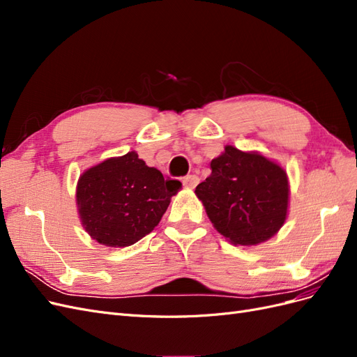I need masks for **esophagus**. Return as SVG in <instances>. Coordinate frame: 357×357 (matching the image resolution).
Segmentation results:
<instances>
[{"instance_id":"34e87169","label":"esophagus","mask_w":357,"mask_h":357,"mask_svg":"<svg viewBox=\"0 0 357 357\" xmlns=\"http://www.w3.org/2000/svg\"><path fill=\"white\" fill-rule=\"evenodd\" d=\"M198 181H199L198 176L189 174V176H186L185 178H183V185H185V186L189 188V189H193V188H195V186L198 185Z\"/></svg>"}]
</instances>
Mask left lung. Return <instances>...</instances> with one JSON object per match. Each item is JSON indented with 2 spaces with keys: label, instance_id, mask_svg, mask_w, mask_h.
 <instances>
[{
  "label": "left lung",
  "instance_id": "1",
  "mask_svg": "<svg viewBox=\"0 0 357 357\" xmlns=\"http://www.w3.org/2000/svg\"><path fill=\"white\" fill-rule=\"evenodd\" d=\"M210 167L195 193L218 232L235 245H256L275 235L287 218L286 171L261 153L232 146Z\"/></svg>",
  "mask_w": 357,
  "mask_h": 357
}]
</instances>
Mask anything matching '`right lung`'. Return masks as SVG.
<instances>
[{
    "label": "right lung",
    "instance_id": "add662e5",
    "mask_svg": "<svg viewBox=\"0 0 357 357\" xmlns=\"http://www.w3.org/2000/svg\"><path fill=\"white\" fill-rule=\"evenodd\" d=\"M180 188L178 180L164 178L129 152L86 169L75 199L83 228L95 241L128 247L155 229Z\"/></svg>",
    "mask_w": 357,
    "mask_h": 357
}]
</instances>
